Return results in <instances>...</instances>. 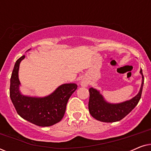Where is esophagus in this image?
I'll list each match as a JSON object with an SVG mask.
<instances>
[{
    "label": "esophagus",
    "instance_id": "obj_1",
    "mask_svg": "<svg viewBox=\"0 0 151 151\" xmlns=\"http://www.w3.org/2000/svg\"><path fill=\"white\" fill-rule=\"evenodd\" d=\"M81 85L82 86H88V82L87 81H86L85 80H83L81 81Z\"/></svg>",
    "mask_w": 151,
    "mask_h": 151
}]
</instances>
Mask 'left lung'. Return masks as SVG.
Here are the masks:
<instances>
[{"label": "left lung", "mask_w": 151, "mask_h": 151, "mask_svg": "<svg viewBox=\"0 0 151 151\" xmlns=\"http://www.w3.org/2000/svg\"><path fill=\"white\" fill-rule=\"evenodd\" d=\"M142 80L139 91L131 100L125 102L113 104L105 100L104 97L98 90L90 88L88 110L93 117L103 122H115L123 119L129 114L139 102L141 98L142 88L144 85V76L142 69L139 71Z\"/></svg>", "instance_id": "1"}]
</instances>
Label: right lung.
Masks as SVG:
<instances>
[{"instance_id": "right-lung-1", "label": "right lung", "mask_w": 151, "mask_h": 151, "mask_svg": "<svg viewBox=\"0 0 151 151\" xmlns=\"http://www.w3.org/2000/svg\"><path fill=\"white\" fill-rule=\"evenodd\" d=\"M24 58V55L20 57L14 65L10 79V98L22 118L39 127H50L63 119L68 100L78 86L75 83L62 84L52 93L42 98L22 95L20 91L18 71Z\"/></svg>"}]
</instances>
